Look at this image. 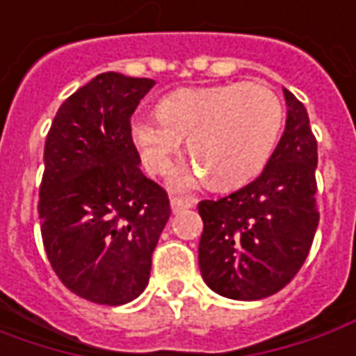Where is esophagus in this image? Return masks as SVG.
Here are the masks:
<instances>
[{"mask_svg":"<svg viewBox=\"0 0 356 356\" xmlns=\"http://www.w3.org/2000/svg\"><path fill=\"white\" fill-rule=\"evenodd\" d=\"M193 207H195V200H191V198H171V210H173L175 214L185 209H193Z\"/></svg>","mask_w":356,"mask_h":356,"instance_id":"1","label":"esophagus"}]
</instances>
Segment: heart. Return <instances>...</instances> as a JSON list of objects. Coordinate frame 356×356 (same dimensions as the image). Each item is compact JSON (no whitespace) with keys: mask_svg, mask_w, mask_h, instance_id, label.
Segmentation results:
<instances>
[{"mask_svg":"<svg viewBox=\"0 0 356 356\" xmlns=\"http://www.w3.org/2000/svg\"><path fill=\"white\" fill-rule=\"evenodd\" d=\"M282 127L277 93L261 81L179 89L163 97L159 111H136L130 136L152 173H163L188 134L198 163L177 168L169 183L185 191L210 177L216 188H232L259 173Z\"/></svg>","mask_w":356,"mask_h":356,"instance_id":"1","label":"heart"}]
</instances>
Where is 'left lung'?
Here are the masks:
<instances>
[{
	"label": "left lung",
	"instance_id": "left-lung-1",
	"mask_svg": "<svg viewBox=\"0 0 356 356\" xmlns=\"http://www.w3.org/2000/svg\"><path fill=\"white\" fill-rule=\"evenodd\" d=\"M284 91L286 127L259 177L218 200H202L198 267L220 296L261 300L284 289L318 229V144L306 107Z\"/></svg>",
	"mask_w": 356,
	"mask_h": 356
}]
</instances>
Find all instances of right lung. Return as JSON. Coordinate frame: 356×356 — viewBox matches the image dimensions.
Here are the masks:
<instances>
[{
	"instance_id": "obj_1",
	"label": "right lung",
	"mask_w": 356,
	"mask_h": 356,
	"mask_svg": "<svg viewBox=\"0 0 356 356\" xmlns=\"http://www.w3.org/2000/svg\"><path fill=\"white\" fill-rule=\"evenodd\" d=\"M154 79L105 72L60 105L44 144L38 216L46 255L74 294L120 306L147 286L168 193L140 171L130 117Z\"/></svg>"
}]
</instances>
